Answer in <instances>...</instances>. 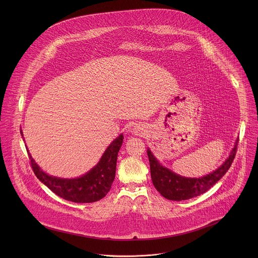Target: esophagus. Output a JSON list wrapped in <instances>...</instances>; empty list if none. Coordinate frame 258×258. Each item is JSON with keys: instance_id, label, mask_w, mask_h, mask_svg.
Listing matches in <instances>:
<instances>
[{"instance_id": "34e87169", "label": "esophagus", "mask_w": 258, "mask_h": 258, "mask_svg": "<svg viewBox=\"0 0 258 258\" xmlns=\"http://www.w3.org/2000/svg\"><path fill=\"white\" fill-rule=\"evenodd\" d=\"M133 132L135 135H139V136H142L144 133H145V130L141 127V126H134L133 128Z\"/></svg>"}]
</instances>
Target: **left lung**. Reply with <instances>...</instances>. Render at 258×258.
I'll return each instance as SVG.
<instances>
[{"label": "left lung", "mask_w": 258, "mask_h": 258, "mask_svg": "<svg viewBox=\"0 0 258 258\" xmlns=\"http://www.w3.org/2000/svg\"><path fill=\"white\" fill-rule=\"evenodd\" d=\"M237 143L238 140H236L234 148L222 166L212 174L201 178H184L173 173L171 170L160 165L148 149L151 178L154 186L164 198L171 201H184L206 192L218 183L230 168L235 157Z\"/></svg>", "instance_id": "1"}]
</instances>
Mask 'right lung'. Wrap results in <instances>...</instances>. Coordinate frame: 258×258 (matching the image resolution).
Returning a JSON list of instances; mask_svg holds the SVG:
<instances>
[{"instance_id":"add662e5","label":"right lung","mask_w":258,"mask_h":258,"mask_svg":"<svg viewBox=\"0 0 258 258\" xmlns=\"http://www.w3.org/2000/svg\"><path fill=\"white\" fill-rule=\"evenodd\" d=\"M123 135L116 138L104 152L99 163L84 176L77 179H59L42 172L29 153L32 169L37 179L58 197L74 203H93L103 199L115 179L118 152Z\"/></svg>"}]
</instances>
